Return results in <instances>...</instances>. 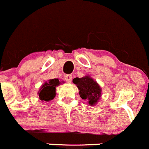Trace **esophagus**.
Here are the masks:
<instances>
[{"label": "esophagus", "mask_w": 149, "mask_h": 149, "mask_svg": "<svg viewBox=\"0 0 149 149\" xmlns=\"http://www.w3.org/2000/svg\"><path fill=\"white\" fill-rule=\"evenodd\" d=\"M66 82H71L72 80V74H67L64 77Z\"/></svg>", "instance_id": "1"}]
</instances>
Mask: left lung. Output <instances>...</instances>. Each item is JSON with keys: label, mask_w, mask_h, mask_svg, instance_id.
I'll return each instance as SVG.
<instances>
[{"label": "left lung", "mask_w": 149, "mask_h": 149, "mask_svg": "<svg viewBox=\"0 0 149 149\" xmlns=\"http://www.w3.org/2000/svg\"><path fill=\"white\" fill-rule=\"evenodd\" d=\"M72 82L77 87L81 98L87 100L88 104L95 106L99 101L102 90L99 84L90 75H85L81 78H74Z\"/></svg>", "instance_id": "obj_1"}]
</instances>
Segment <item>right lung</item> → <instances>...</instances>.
<instances>
[{
  "label": "right lung",
  "instance_id": "obj_1",
  "mask_svg": "<svg viewBox=\"0 0 149 149\" xmlns=\"http://www.w3.org/2000/svg\"><path fill=\"white\" fill-rule=\"evenodd\" d=\"M64 83V81L60 82L58 79H51L41 85L38 94L40 100L42 101H50L55 98L56 95V87Z\"/></svg>",
  "mask_w": 149,
  "mask_h": 149
}]
</instances>
